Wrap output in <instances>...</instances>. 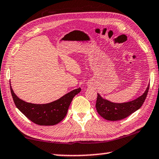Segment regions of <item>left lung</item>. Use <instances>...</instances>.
Returning <instances> with one entry per match:
<instances>
[{
    "mask_svg": "<svg viewBox=\"0 0 159 159\" xmlns=\"http://www.w3.org/2000/svg\"><path fill=\"white\" fill-rule=\"evenodd\" d=\"M149 85L142 96L135 100L125 103H113L103 98L98 93L96 108L98 114L108 120H119L129 116L141 107L147 96Z\"/></svg>",
    "mask_w": 159,
    "mask_h": 159,
    "instance_id": "8db88e82",
    "label": "left lung"
}]
</instances>
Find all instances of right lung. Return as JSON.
Returning <instances> with one entry per match:
<instances>
[{
	"label": "right lung",
	"mask_w": 159,
	"mask_h": 159,
	"mask_svg": "<svg viewBox=\"0 0 159 159\" xmlns=\"http://www.w3.org/2000/svg\"><path fill=\"white\" fill-rule=\"evenodd\" d=\"M10 88L13 101L18 110L32 122L40 125H53L61 122L67 114L73 98L81 91V89L79 88L51 103L35 104L25 102L19 98L14 93L11 83Z\"/></svg>",
	"instance_id": "1"
}]
</instances>
